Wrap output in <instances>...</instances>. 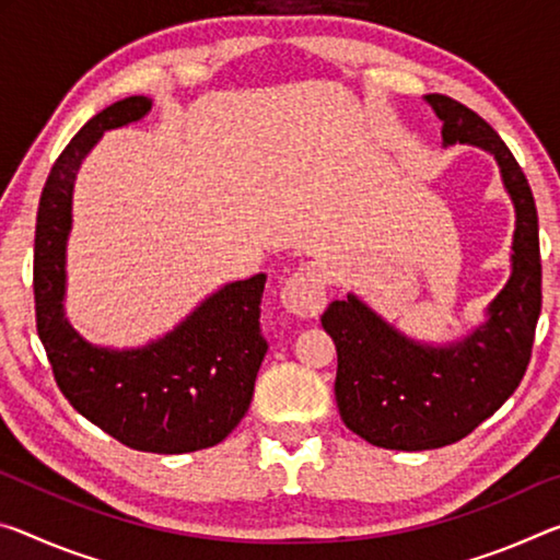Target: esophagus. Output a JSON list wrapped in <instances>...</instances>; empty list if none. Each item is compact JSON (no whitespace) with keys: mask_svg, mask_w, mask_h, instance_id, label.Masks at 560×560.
I'll use <instances>...</instances> for the list:
<instances>
[{"mask_svg":"<svg viewBox=\"0 0 560 560\" xmlns=\"http://www.w3.org/2000/svg\"><path fill=\"white\" fill-rule=\"evenodd\" d=\"M281 304L289 314L312 318L322 314L326 304V281L316 264H304L291 273L281 289Z\"/></svg>","mask_w":560,"mask_h":560,"instance_id":"34e87169","label":"esophagus"}]
</instances>
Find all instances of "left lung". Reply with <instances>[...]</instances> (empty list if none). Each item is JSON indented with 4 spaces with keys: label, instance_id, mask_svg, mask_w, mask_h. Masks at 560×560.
<instances>
[{
    "label": "left lung",
    "instance_id": "left-lung-1",
    "mask_svg": "<svg viewBox=\"0 0 560 560\" xmlns=\"http://www.w3.org/2000/svg\"><path fill=\"white\" fill-rule=\"evenodd\" d=\"M443 121V147L474 144L495 159L516 209L511 279L466 339L431 346L404 336L349 294L322 326L336 343V406L353 433L381 448L429 451L468 436L516 392L540 314L536 201L523 168L488 121L456 100L425 94Z\"/></svg>",
    "mask_w": 560,
    "mask_h": 560
}]
</instances>
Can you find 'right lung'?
<instances>
[{
	"label": "right lung",
	"instance_id": "obj_1",
	"mask_svg": "<svg viewBox=\"0 0 560 560\" xmlns=\"http://www.w3.org/2000/svg\"><path fill=\"white\" fill-rule=\"evenodd\" d=\"M152 100L127 96L89 119L51 166L34 236L37 331L59 392L86 421L149 454L217 446L244 419L269 343L261 336L266 273L203 299L174 331L139 349H104L65 316L67 238L79 166L104 131L147 117Z\"/></svg>",
	"mask_w": 560,
	"mask_h": 560
}]
</instances>
